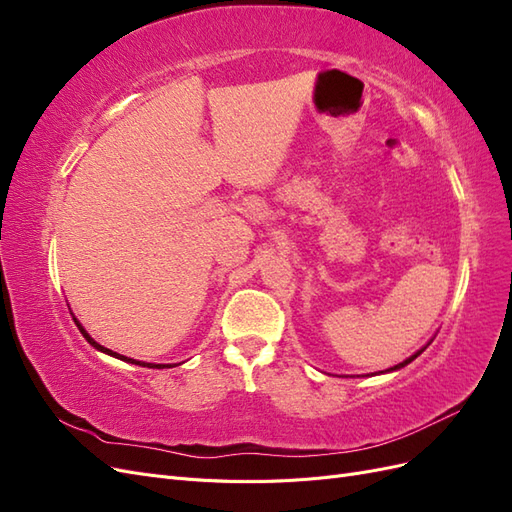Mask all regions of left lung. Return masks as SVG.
<instances>
[{
    "label": "left lung",
    "instance_id": "left-lung-1",
    "mask_svg": "<svg viewBox=\"0 0 512 512\" xmlns=\"http://www.w3.org/2000/svg\"><path fill=\"white\" fill-rule=\"evenodd\" d=\"M427 346H429V344H427ZM427 346H425V348H427ZM425 348H421V350H416V352H414L412 356H408V359H406V361H401L399 365H395V367H391V369H384V371H380V374H389V371H397V369H401V367H406L408 363H412V361L416 359V356H418V354H423V350H425Z\"/></svg>",
    "mask_w": 512,
    "mask_h": 512
}]
</instances>
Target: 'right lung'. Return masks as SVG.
Listing matches in <instances>:
<instances>
[{"mask_svg": "<svg viewBox=\"0 0 512 512\" xmlns=\"http://www.w3.org/2000/svg\"><path fill=\"white\" fill-rule=\"evenodd\" d=\"M74 322H76V327H79V331L83 333V337L87 339V342L94 346L96 350H100V352H104V354H108V356H115V359H119V361H126V363H132V365H141V367H151V369H166V367H170L168 363H143V361H136V359H130V356H123V354H117V352H113V350H108V348H104V346H100L94 337H91L85 329H83V324L74 318Z\"/></svg>", "mask_w": 512, "mask_h": 512, "instance_id": "right-lung-1", "label": "right lung"}]
</instances>
